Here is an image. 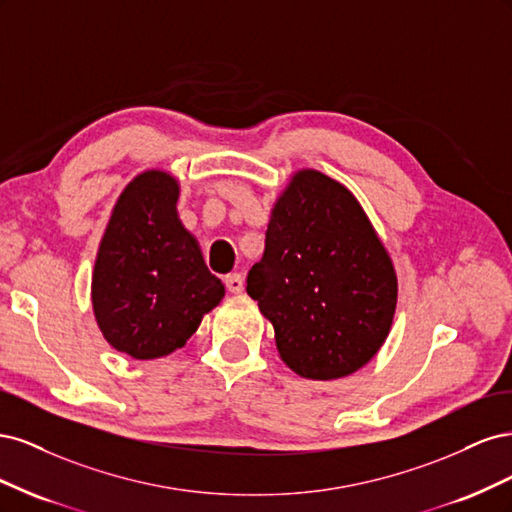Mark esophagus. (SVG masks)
Here are the masks:
<instances>
[{
    "label": "esophagus",
    "instance_id": "1",
    "mask_svg": "<svg viewBox=\"0 0 512 512\" xmlns=\"http://www.w3.org/2000/svg\"><path fill=\"white\" fill-rule=\"evenodd\" d=\"M224 284H226L228 292H232V294H241L243 288H245V280H243L241 273H230V275H226V277H224Z\"/></svg>",
    "mask_w": 512,
    "mask_h": 512
}]
</instances>
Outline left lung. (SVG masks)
I'll return each instance as SVG.
<instances>
[{"mask_svg": "<svg viewBox=\"0 0 512 512\" xmlns=\"http://www.w3.org/2000/svg\"><path fill=\"white\" fill-rule=\"evenodd\" d=\"M247 294L294 374L337 380L367 365L389 337L397 273L346 185L301 168L275 198Z\"/></svg>", "mask_w": 512, "mask_h": 512, "instance_id": "left-lung-1", "label": "left lung"}]
</instances>
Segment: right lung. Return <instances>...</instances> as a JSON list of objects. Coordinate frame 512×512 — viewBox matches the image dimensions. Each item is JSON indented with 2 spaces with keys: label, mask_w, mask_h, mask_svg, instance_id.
Returning a JSON list of instances; mask_svg holds the SVG:
<instances>
[{
  "label": "right lung",
  "mask_w": 512,
  "mask_h": 512,
  "mask_svg": "<svg viewBox=\"0 0 512 512\" xmlns=\"http://www.w3.org/2000/svg\"><path fill=\"white\" fill-rule=\"evenodd\" d=\"M177 200L179 179L168 170L138 173L117 198L91 273L102 337L136 361L183 348L226 294Z\"/></svg>",
  "instance_id": "right-lung-1"
}]
</instances>
